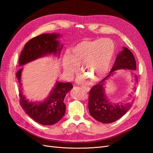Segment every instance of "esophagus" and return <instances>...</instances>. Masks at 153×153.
Segmentation results:
<instances>
[{
    "mask_svg": "<svg viewBox=\"0 0 153 153\" xmlns=\"http://www.w3.org/2000/svg\"><path fill=\"white\" fill-rule=\"evenodd\" d=\"M83 89H84L85 92H89L90 90V88L89 87H83Z\"/></svg>",
    "mask_w": 153,
    "mask_h": 153,
    "instance_id": "1",
    "label": "esophagus"
}]
</instances>
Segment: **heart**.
I'll list each match as a JSON object with an SVG mask.
<instances>
[{
    "mask_svg": "<svg viewBox=\"0 0 153 153\" xmlns=\"http://www.w3.org/2000/svg\"><path fill=\"white\" fill-rule=\"evenodd\" d=\"M114 53L115 45L111 39H86L73 46L69 55L63 57L62 65L69 75L76 73L78 67L81 66L84 75L79 80H84L87 77L96 82L107 73Z\"/></svg>",
    "mask_w": 153,
    "mask_h": 153,
    "instance_id": "obj_1",
    "label": "heart"
}]
</instances>
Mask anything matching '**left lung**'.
Returning a JSON list of instances; mask_svg holds the SVG:
<instances>
[{"label": "left lung", "instance_id": "left-lung-1", "mask_svg": "<svg viewBox=\"0 0 153 153\" xmlns=\"http://www.w3.org/2000/svg\"><path fill=\"white\" fill-rule=\"evenodd\" d=\"M118 54L115 62L110 73L98 84L94 85L89 91V107L91 116L96 121L102 123H111L122 117L130 109L133 99L129 100L126 103L113 104L106 99L104 90L105 82L114 71L119 69H129L135 70L137 68L135 59L130 50L127 48ZM136 81L137 78L135 77Z\"/></svg>", "mask_w": 153, "mask_h": 153}]
</instances>
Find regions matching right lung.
<instances>
[{
  "mask_svg": "<svg viewBox=\"0 0 153 153\" xmlns=\"http://www.w3.org/2000/svg\"><path fill=\"white\" fill-rule=\"evenodd\" d=\"M60 36L56 34H43L27 42L19 57V65L24 64L44 56L47 54L60 55L62 48L56 39ZM22 68L16 72V76L19 84L20 104L25 112L35 121L43 125H53L59 122L66 112L64 100L66 94L73 88L70 82H57L50 96L43 102L32 103L25 99L22 92L21 74Z\"/></svg>",
  "mask_w": 153,
  "mask_h": 153,
  "instance_id": "right-lung-1",
  "label": "right lung"
}]
</instances>
